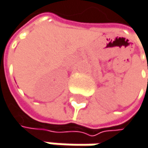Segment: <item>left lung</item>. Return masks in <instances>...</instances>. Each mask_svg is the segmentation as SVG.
Here are the masks:
<instances>
[{"label": "left lung", "mask_w": 148, "mask_h": 148, "mask_svg": "<svg viewBox=\"0 0 148 148\" xmlns=\"http://www.w3.org/2000/svg\"><path fill=\"white\" fill-rule=\"evenodd\" d=\"M147 82H148V81H147Z\"/></svg>", "instance_id": "1"}]
</instances>
